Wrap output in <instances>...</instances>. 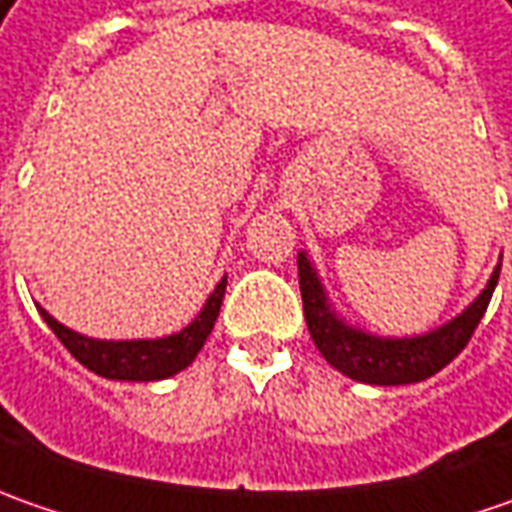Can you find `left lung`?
I'll use <instances>...</instances> for the list:
<instances>
[{"label":"left lung","instance_id":"1","mask_svg":"<svg viewBox=\"0 0 512 512\" xmlns=\"http://www.w3.org/2000/svg\"><path fill=\"white\" fill-rule=\"evenodd\" d=\"M499 270H493L482 296L456 316L450 325L439 327L416 339H376L362 330H353L339 322L327 307L325 290L319 285L316 270L310 267L305 253H299V287L305 302V322L313 344L325 356L330 367L364 384H413L430 379L444 364H450L462 353L470 336L482 322L484 310L499 282Z\"/></svg>","mask_w":512,"mask_h":512}]
</instances>
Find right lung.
Masks as SVG:
<instances>
[{
    "mask_svg": "<svg viewBox=\"0 0 512 512\" xmlns=\"http://www.w3.org/2000/svg\"><path fill=\"white\" fill-rule=\"evenodd\" d=\"M227 276L210 293V299L202 307V313L182 330L168 339H142V342H96L73 333L65 325H59L48 310L39 307L42 319L56 333V339L70 350L76 362H82L96 376L119 379V382H159L173 373L185 370L196 359V353L205 347L210 330L216 325L219 307L225 299Z\"/></svg>",
    "mask_w": 512,
    "mask_h": 512,
    "instance_id": "1",
    "label": "right lung"
}]
</instances>
